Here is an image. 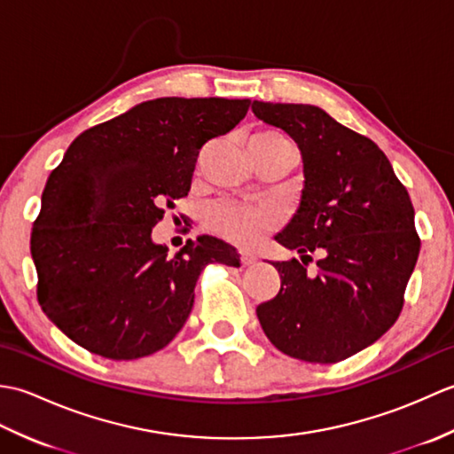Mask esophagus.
Segmentation results:
<instances>
[{"mask_svg": "<svg viewBox=\"0 0 454 454\" xmlns=\"http://www.w3.org/2000/svg\"><path fill=\"white\" fill-rule=\"evenodd\" d=\"M239 262H242V265H244V267H249V265H254V263L257 262V257H255V255H252V254H246V252H242V254H239Z\"/></svg>", "mask_w": 454, "mask_h": 454, "instance_id": "34e87169", "label": "esophagus"}]
</instances>
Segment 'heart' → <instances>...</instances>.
<instances>
[{"mask_svg": "<svg viewBox=\"0 0 454 454\" xmlns=\"http://www.w3.org/2000/svg\"><path fill=\"white\" fill-rule=\"evenodd\" d=\"M247 153L252 161L288 156L294 158V144L283 130L265 127L247 138ZM205 226L236 246H255L265 234L278 226V212L269 205H246L238 200H216L205 208Z\"/></svg>", "mask_w": 454, "mask_h": 454, "instance_id": "heart-1", "label": "heart"}]
</instances>
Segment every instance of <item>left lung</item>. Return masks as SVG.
I'll list each match as a JSON object with an SVG mask.
<instances>
[{"label": "left lung", "instance_id": "1", "mask_svg": "<svg viewBox=\"0 0 454 454\" xmlns=\"http://www.w3.org/2000/svg\"><path fill=\"white\" fill-rule=\"evenodd\" d=\"M252 109L298 144L306 179L301 208L277 236L302 263L273 262L281 288L257 306L259 324L288 356L340 363L398 320L421 247L413 205L384 152L320 107L254 101ZM314 253L317 275L306 276Z\"/></svg>", "mask_w": 454, "mask_h": 454}]
</instances>
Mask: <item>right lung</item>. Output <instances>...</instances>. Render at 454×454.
Wrapping results in <instances>:
<instances>
[{
    "mask_svg": "<svg viewBox=\"0 0 454 454\" xmlns=\"http://www.w3.org/2000/svg\"><path fill=\"white\" fill-rule=\"evenodd\" d=\"M249 105L161 98L70 144L43 191L31 255L38 304L74 343L113 361L156 353L189 317L202 269L239 265L236 249L212 236L168 257L152 228L187 197L200 148Z\"/></svg>",
    "mask_w": 454,
    "mask_h": 454,
    "instance_id": "obj_1",
    "label": "right lung"
}]
</instances>
